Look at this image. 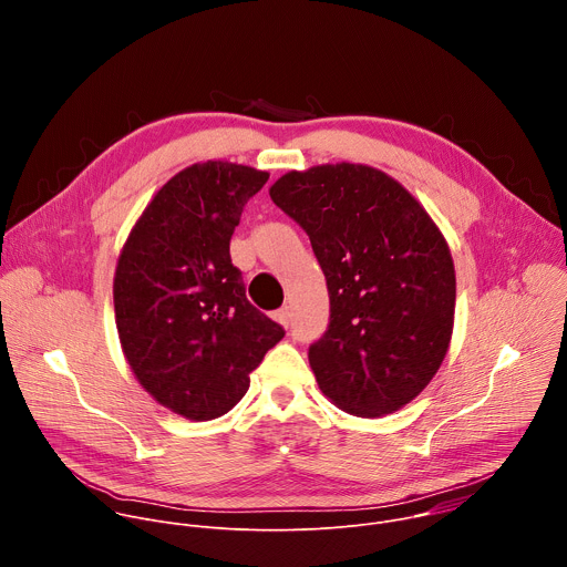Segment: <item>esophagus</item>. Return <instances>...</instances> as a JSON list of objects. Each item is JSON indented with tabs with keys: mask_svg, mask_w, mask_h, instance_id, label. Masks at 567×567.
<instances>
[{
	"mask_svg": "<svg viewBox=\"0 0 567 567\" xmlns=\"http://www.w3.org/2000/svg\"><path fill=\"white\" fill-rule=\"evenodd\" d=\"M276 320L280 322V326L289 328V326H291V309H289V307H282V309H278V311H276Z\"/></svg>",
	"mask_w": 567,
	"mask_h": 567,
	"instance_id": "1",
	"label": "esophagus"
}]
</instances>
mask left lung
Wrapping results in <instances>:
<instances>
[{
    "mask_svg": "<svg viewBox=\"0 0 567 567\" xmlns=\"http://www.w3.org/2000/svg\"><path fill=\"white\" fill-rule=\"evenodd\" d=\"M269 195L326 274L330 322L309 346L318 388L357 417L406 406L453 332L455 269L442 233L406 188L368 166L293 171Z\"/></svg>",
    "mask_w": 567,
    "mask_h": 567,
    "instance_id": "obj_1",
    "label": "left lung"
}]
</instances>
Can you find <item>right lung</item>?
<instances>
[{"label": "right lung", "mask_w": 567, "mask_h": 567, "mask_svg": "<svg viewBox=\"0 0 567 567\" xmlns=\"http://www.w3.org/2000/svg\"><path fill=\"white\" fill-rule=\"evenodd\" d=\"M269 173L206 161L175 175L132 228L114 278L116 328L141 385L173 413L215 420L285 337L247 298L230 235Z\"/></svg>", "instance_id": "1"}]
</instances>
